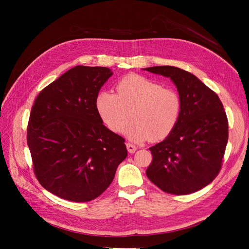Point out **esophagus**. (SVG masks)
Segmentation results:
<instances>
[{
  "instance_id": "1",
  "label": "esophagus",
  "mask_w": 249,
  "mask_h": 249,
  "mask_svg": "<svg viewBox=\"0 0 249 249\" xmlns=\"http://www.w3.org/2000/svg\"><path fill=\"white\" fill-rule=\"evenodd\" d=\"M126 146H127V149L130 153H134L137 150V147L134 144H132V143H127Z\"/></svg>"
}]
</instances>
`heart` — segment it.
<instances>
[{
	"instance_id": "obj_1",
	"label": "heart",
	"mask_w": 249,
	"mask_h": 249,
	"mask_svg": "<svg viewBox=\"0 0 249 249\" xmlns=\"http://www.w3.org/2000/svg\"><path fill=\"white\" fill-rule=\"evenodd\" d=\"M117 94L104 90L96 100L97 111L107 127L116 133L127 128L134 141H158L173 131L180 114V100L172 89L147 77L129 74L118 82Z\"/></svg>"
}]
</instances>
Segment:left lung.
I'll use <instances>...</instances> for the list:
<instances>
[{
    "instance_id": "obj_1",
    "label": "left lung",
    "mask_w": 249,
    "mask_h": 249,
    "mask_svg": "<svg viewBox=\"0 0 249 249\" xmlns=\"http://www.w3.org/2000/svg\"><path fill=\"white\" fill-rule=\"evenodd\" d=\"M145 71L169 77L180 100L173 131L151 146L147 178L165 193L187 195L208 186L222 166L228 141V120L219 97L193 73L176 67Z\"/></svg>"
}]
</instances>
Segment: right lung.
<instances>
[{
    "instance_id": "1",
    "label": "right lung",
    "mask_w": 249,
    "mask_h": 249,
    "mask_svg": "<svg viewBox=\"0 0 249 249\" xmlns=\"http://www.w3.org/2000/svg\"><path fill=\"white\" fill-rule=\"evenodd\" d=\"M112 74L108 68L77 65L44 88L32 106L27 143L34 174L61 199H96L126 159L125 139L103 124L96 107Z\"/></svg>"
}]
</instances>
